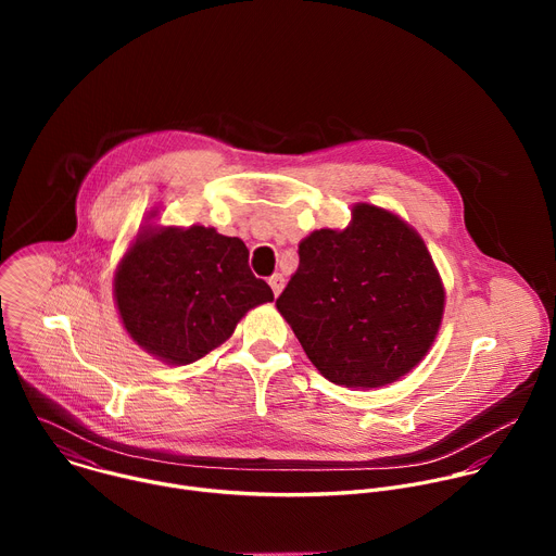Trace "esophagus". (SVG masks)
<instances>
[{
    "label": "esophagus",
    "mask_w": 556,
    "mask_h": 556,
    "mask_svg": "<svg viewBox=\"0 0 556 556\" xmlns=\"http://www.w3.org/2000/svg\"><path fill=\"white\" fill-rule=\"evenodd\" d=\"M268 283H270V288H273L275 296H279V292L283 290V277H281L279 273H275V275L268 279Z\"/></svg>",
    "instance_id": "34e87169"
}]
</instances>
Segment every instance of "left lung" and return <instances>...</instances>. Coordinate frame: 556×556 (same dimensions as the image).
Listing matches in <instances>:
<instances>
[{
  "label": "left lung",
  "instance_id": "obj_1",
  "mask_svg": "<svg viewBox=\"0 0 556 556\" xmlns=\"http://www.w3.org/2000/svg\"><path fill=\"white\" fill-rule=\"evenodd\" d=\"M277 307L330 382L380 387L431 348L444 288L414 228L356 204L345 230H314L299 244V268Z\"/></svg>",
  "mask_w": 556,
  "mask_h": 556
}]
</instances>
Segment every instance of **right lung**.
<instances>
[{"mask_svg": "<svg viewBox=\"0 0 556 556\" xmlns=\"http://www.w3.org/2000/svg\"><path fill=\"white\" fill-rule=\"evenodd\" d=\"M114 294L131 339L172 365L202 358L251 307L273 301L270 286L251 273L240 237L204 226L138 235Z\"/></svg>", "mask_w": 556, "mask_h": 556, "instance_id": "right-lung-1", "label": "right lung"}]
</instances>
